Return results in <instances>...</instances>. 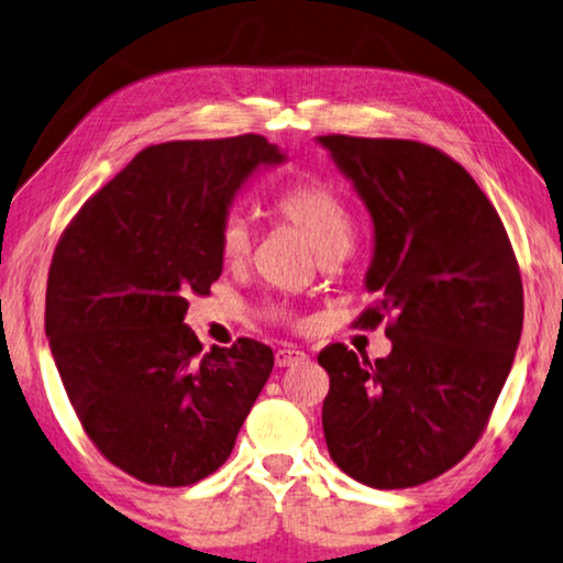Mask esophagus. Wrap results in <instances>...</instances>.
<instances>
[{"mask_svg":"<svg viewBox=\"0 0 563 563\" xmlns=\"http://www.w3.org/2000/svg\"><path fill=\"white\" fill-rule=\"evenodd\" d=\"M307 354L301 352L297 346H282L279 352H276V366H294V364H301Z\"/></svg>","mask_w":563,"mask_h":563,"instance_id":"esophagus-1","label":"esophagus"}]
</instances>
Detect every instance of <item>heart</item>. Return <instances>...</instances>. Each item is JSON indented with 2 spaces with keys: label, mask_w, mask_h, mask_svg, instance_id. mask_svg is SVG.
I'll use <instances>...</instances> for the list:
<instances>
[{
  "label": "heart",
  "mask_w": 563,
  "mask_h": 563,
  "mask_svg": "<svg viewBox=\"0 0 563 563\" xmlns=\"http://www.w3.org/2000/svg\"><path fill=\"white\" fill-rule=\"evenodd\" d=\"M274 209L291 227H297L321 260L346 254L354 239V219L334 189L314 179H301L282 189ZM219 252L227 264H242L252 252V227L239 214L224 219L219 232Z\"/></svg>",
  "instance_id": "heart-1"
}]
</instances>
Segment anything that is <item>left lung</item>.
<instances>
[{
    "mask_svg": "<svg viewBox=\"0 0 563 563\" xmlns=\"http://www.w3.org/2000/svg\"><path fill=\"white\" fill-rule=\"evenodd\" d=\"M374 224L356 327L386 321L391 354L368 362L329 344L321 409L334 464L374 489H409L462 462L486 429L523 324L514 249L462 164L409 140L327 134Z\"/></svg>",
    "mask_w": 563,
    "mask_h": 563,
    "instance_id": "1",
    "label": "left lung"
}]
</instances>
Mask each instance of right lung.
<instances>
[{
	"instance_id": "add662e5",
	"label": "right lung",
	"mask_w": 563,
	"mask_h": 563,
	"mask_svg": "<svg viewBox=\"0 0 563 563\" xmlns=\"http://www.w3.org/2000/svg\"><path fill=\"white\" fill-rule=\"evenodd\" d=\"M287 156L260 134L146 146L54 249L44 329L87 437L129 476L189 486L232 454L274 366L254 339L201 352L189 297L221 274L236 191Z\"/></svg>"
}]
</instances>
